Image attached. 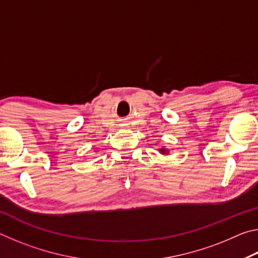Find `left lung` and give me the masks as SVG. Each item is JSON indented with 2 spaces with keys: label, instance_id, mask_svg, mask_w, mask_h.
Returning a JSON list of instances; mask_svg holds the SVG:
<instances>
[{
  "label": "left lung",
  "instance_id": "8db88e82",
  "mask_svg": "<svg viewBox=\"0 0 258 258\" xmlns=\"http://www.w3.org/2000/svg\"><path fill=\"white\" fill-rule=\"evenodd\" d=\"M160 151H163V152H161V154H165V152H166V150H165V149H161Z\"/></svg>",
  "mask_w": 258,
  "mask_h": 258
}]
</instances>
